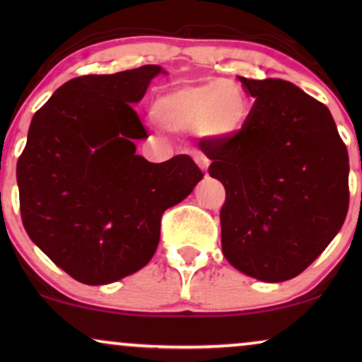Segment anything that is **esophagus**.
Returning a JSON list of instances; mask_svg holds the SVG:
<instances>
[{
  "label": "esophagus",
  "instance_id": "esophagus-1",
  "mask_svg": "<svg viewBox=\"0 0 362 362\" xmlns=\"http://www.w3.org/2000/svg\"><path fill=\"white\" fill-rule=\"evenodd\" d=\"M194 161L202 168V171L206 173L207 166H209V160H207V158L202 155V153H194Z\"/></svg>",
  "mask_w": 362,
  "mask_h": 362
}]
</instances>
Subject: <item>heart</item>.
Here are the masks:
<instances>
[{
	"mask_svg": "<svg viewBox=\"0 0 362 362\" xmlns=\"http://www.w3.org/2000/svg\"><path fill=\"white\" fill-rule=\"evenodd\" d=\"M153 115L170 130L199 128L204 135L229 138L245 125L249 108L239 86L216 81L171 88L153 103Z\"/></svg>",
	"mask_w": 362,
	"mask_h": 362,
	"instance_id": "obj_1",
	"label": "heart"
}]
</instances>
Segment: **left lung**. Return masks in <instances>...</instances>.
I'll return each mask as SVG.
<instances>
[{
    "label": "left lung",
    "instance_id": "left-lung-1",
    "mask_svg": "<svg viewBox=\"0 0 362 362\" xmlns=\"http://www.w3.org/2000/svg\"><path fill=\"white\" fill-rule=\"evenodd\" d=\"M255 98L234 136L199 143L226 187L222 252L257 280L285 281L318 259L348 214L349 158L325 103L280 78L239 77Z\"/></svg>",
    "mask_w": 362,
    "mask_h": 362
}]
</instances>
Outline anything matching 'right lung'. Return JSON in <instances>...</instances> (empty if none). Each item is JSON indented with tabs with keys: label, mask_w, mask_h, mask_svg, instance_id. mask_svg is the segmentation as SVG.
Returning a JSON list of instances; mask_svg holds the SVG:
<instances>
[{
	"label": "right lung",
	"mask_w": 362,
	"mask_h": 362,
	"mask_svg": "<svg viewBox=\"0 0 362 362\" xmlns=\"http://www.w3.org/2000/svg\"><path fill=\"white\" fill-rule=\"evenodd\" d=\"M160 66L81 76L34 113L16 177L23 226L54 264L86 285L143 269L168 207L191 194L202 171L187 155H136L146 130L140 102Z\"/></svg>",
	"instance_id": "obj_1"
}]
</instances>
